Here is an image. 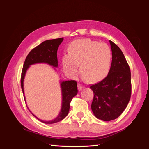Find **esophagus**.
I'll return each mask as SVG.
<instances>
[{
	"mask_svg": "<svg viewBox=\"0 0 149 149\" xmlns=\"http://www.w3.org/2000/svg\"><path fill=\"white\" fill-rule=\"evenodd\" d=\"M78 90H79V91H81V90H82V89L84 88V86L81 85V84H78Z\"/></svg>",
	"mask_w": 149,
	"mask_h": 149,
	"instance_id": "esophagus-1",
	"label": "esophagus"
}]
</instances>
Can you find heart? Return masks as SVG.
<instances>
[{"mask_svg":"<svg viewBox=\"0 0 149 149\" xmlns=\"http://www.w3.org/2000/svg\"><path fill=\"white\" fill-rule=\"evenodd\" d=\"M112 52L106 43H99L90 39H79L71 42L69 53L62 58L65 73L74 74L79 64L80 71L88 81L96 83L103 79L109 71Z\"/></svg>","mask_w":149,"mask_h":149,"instance_id":"heart-1","label":"heart"}]
</instances>
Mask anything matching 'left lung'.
Wrapping results in <instances>:
<instances>
[{
	"mask_svg": "<svg viewBox=\"0 0 149 149\" xmlns=\"http://www.w3.org/2000/svg\"><path fill=\"white\" fill-rule=\"evenodd\" d=\"M112 50L111 68L106 77L90 86L94 93L91 109L104 121L114 120L123 113L131 96V75L123 52L109 40Z\"/></svg>",
	"mask_w": 149,
	"mask_h": 149,
	"instance_id": "1",
	"label": "left lung"
}]
</instances>
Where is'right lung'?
<instances>
[{
	"label": "right lung",
	"mask_w": 149,
	"mask_h": 149,
	"mask_svg": "<svg viewBox=\"0 0 149 149\" xmlns=\"http://www.w3.org/2000/svg\"><path fill=\"white\" fill-rule=\"evenodd\" d=\"M63 40V38L48 40L42 42L30 52L26 56L22 69L21 74V88L24 94V79L25 75L30 65L36 63H47L53 67H58L57 50L59 45ZM62 93V105L59 115L56 118L49 121H43L37 118L45 124H53L58 123L65 118L70 111V102L78 93L77 83L74 80L66 81L61 82ZM25 101V97L24 96Z\"/></svg>",
	"instance_id": "add662e5"
}]
</instances>
